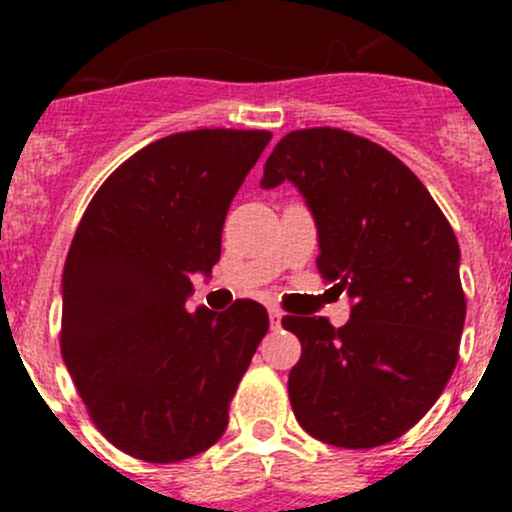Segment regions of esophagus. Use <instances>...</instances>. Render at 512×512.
<instances>
[{
    "instance_id": "34e87169",
    "label": "esophagus",
    "mask_w": 512,
    "mask_h": 512,
    "mask_svg": "<svg viewBox=\"0 0 512 512\" xmlns=\"http://www.w3.org/2000/svg\"><path fill=\"white\" fill-rule=\"evenodd\" d=\"M270 324H272V329H280V324H282V312L277 307H270Z\"/></svg>"
}]
</instances>
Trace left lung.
<instances>
[{"label":"left lung","mask_w":512,"mask_h":512,"mask_svg":"<svg viewBox=\"0 0 512 512\" xmlns=\"http://www.w3.org/2000/svg\"><path fill=\"white\" fill-rule=\"evenodd\" d=\"M285 180L317 225L319 272L352 299L339 329L282 319L302 342L287 381L292 411L329 446H384L421 421L456 369L466 322L458 240L399 158L342 128L287 133L260 185Z\"/></svg>","instance_id":"1"}]
</instances>
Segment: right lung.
<instances>
[{"instance_id": "obj_1", "label": "right lung", "mask_w": 512, "mask_h": 512, "mask_svg": "<svg viewBox=\"0 0 512 512\" xmlns=\"http://www.w3.org/2000/svg\"><path fill=\"white\" fill-rule=\"evenodd\" d=\"M270 131L200 128L118 165L81 218L61 277V356L96 428L123 453L175 463L208 451L270 329L260 302H185L210 277L232 198Z\"/></svg>"}]
</instances>
